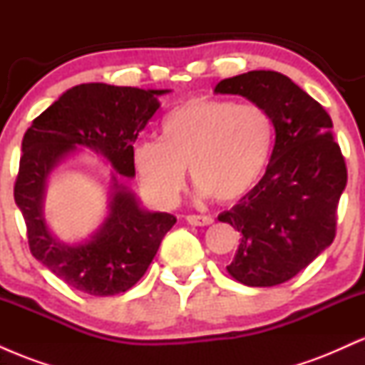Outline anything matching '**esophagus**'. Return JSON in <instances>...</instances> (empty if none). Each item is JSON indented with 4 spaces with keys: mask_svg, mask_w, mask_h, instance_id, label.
Instances as JSON below:
<instances>
[{
    "mask_svg": "<svg viewBox=\"0 0 365 365\" xmlns=\"http://www.w3.org/2000/svg\"><path fill=\"white\" fill-rule=\"evenodd\" d=\"M212 217L211 216H202V215H188L187 216V223L194 225V226H209L212 225Z\"/></svg>",
    "mask_w": 365,
    "mask_h": 365,
    "instance_id": "obj_1",
    "label": "esophagus"
}]
</instances>
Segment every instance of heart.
Returning a JSON list of instances; mask_svg holds the SVG:
<instances>
[{
    "label": "heart",
    "instance_id": "obj_1",
    "mask_svg": "<svg viewBox=\"0 0 365 365\" xmlns=\"http://www.w3.org/2000/svg\"><path fill=\"white\" fill-rule=\"evenodd\" d=\"M274 144L269 113L232 99L192 98L161 121V140L133 149V168L144 190L163 206L178 199L185 168L200 195L235 202L262 177Z\"/></svg>",
    "mask_w": 365,
    "mask_h": 365
}]
</instances>
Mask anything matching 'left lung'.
<instances>
[{
    "label": "left lung",
    "instance_id": "obj_1",
    "mask_svg": "<svg viewBox=\"0 0 365 365\" xmlns=\"http://www.w3.org/2000/svg\"><path fill=\"white\" fill-rule=\"evenodd\" d=\"M216 94H238L273 120L276 140L261 182L217 220L242 233L226 266L247 287H274L311 264L336 233L346 165L324 108L287 75L254 70L225 78Z\"/></svg>",
    "mask_w": 365,
    "mask_h": 365
}]
</instances>
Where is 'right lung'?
Listing matches in <instances>:
<instances>
[{
  "instance_id": "right-lung-1",
  "label": "right lung",
  "mask_w": 365,
  "mask_h": 365,
  "mask_svg": "<svg viewBox=\"0 0 365 365\" xmlns=\"http://www.w3.org/2000/svg\"><path fill=\"white\" fill-rule=\"evenodd\" d=\"M168 89L81 83L58 98L27 128L14 188L31 252L68 287L94 297L127 292L148 271L163 237L177 223L168 212L140 207L133 192L111 177L110 212L89 240L63 244L44 220L49 173L77 148L101 154L123 177H135L133 142Z\"/></svg>"
}]
</instances>
